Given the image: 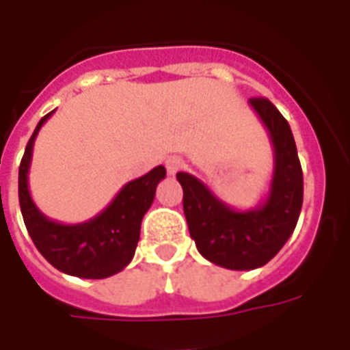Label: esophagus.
Masks as SVG:
<instances>
[{
	"label": "esophagus",
	"mask_w": 350,
	"mask_h": 350,
	"mask_svg": "<svg viewBox=\"0 0 350 350\" xmlns=\"http://www.w3.org/2000/svg\"><path fill=\"white\" fill-rule=\"evenodd\" d=\"M165 165H167V172L170 176H174L176 172H178V170H182V167H183V161L180 159V157H168L167 161H165Z\"/></svg>",
	"instance_id": "esophagus-1"
}]
</instances>
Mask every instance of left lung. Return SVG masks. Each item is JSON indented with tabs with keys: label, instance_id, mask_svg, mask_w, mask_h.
Returning <instances> with one entry per match:
<instances>
[{
	"label": "left lung",
	"instance_id": "8db88e82",
	"mask_svg": "<svg viewBox=\"0 0 350 350\" xmlns=\"http://www.w3.org/2000/svg\"><path fill=\"white\" fill-rule=\"evenodd\" d=\"M273 146L268 197L253 210H234L187 172L176 178L183 189V213L198 253L228 270H255L271 260L294 232L304 202V176L293 131L264 97L250 99Z\"/></svg>",
	"mask_w": 350,
	"mask_h": 350
}]
</instances>
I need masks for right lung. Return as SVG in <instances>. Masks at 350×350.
Returning <instances> with one entry per match:
<instances>
[{
  "mask_svg": "<svg viewBox=\"0 0 350 350\" xmlns=\"http://www.w3.org/2000/svg\"><path fill=\"white\" fill-rule=\"evenodd\" d=\"M54 112L37 123L18 168V200L22 217L35 247L54 268L84 279H105L122 271L135 257L140 223L150 210L157 183L167 176L163 165L142 178L125 183L114 200L90 221L64 225L49 219L35 206L27 187V174L33 155L35 138Z\"/></svg>",
  "mask_w": 350,
  "mask_h": 350,
  "instance_id": "1",
  "label": "right lung"
}]
</instances>
